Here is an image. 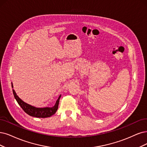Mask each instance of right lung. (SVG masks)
Here are the masks:
<instances>
[{
	"label": "right lung",
	"mask_w": 147,
	"mask_h": 147,
	"mask_svg": "<svg viewBox=\"0 0 147 147\" xmlns=\"http://www.w3.org/2000/svg\"><path fill=\"white\" fill-rule=\"evenodd\" d=\"M13 84H12V88ZM13 94L14 96V98L17 100L19 105L20 106V107L22 108V110L28 115L36 117H42V118H45V117H49L53 115L54 114H55L57 110L58 105L59 103V99L61 97V95L59 96L58 99L57 100L56 104L54 105L53 107H45V108H36L33 106H31L26 103L24 102L23 100H22L16 94V92L14 90H13Z\"/></svg>",
	"instance_id": "1"
}]
</instances>
